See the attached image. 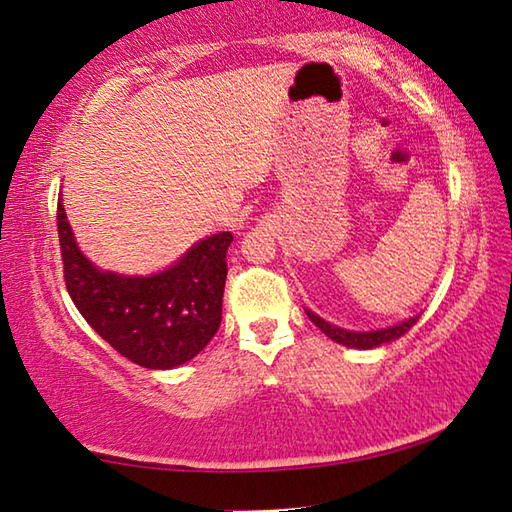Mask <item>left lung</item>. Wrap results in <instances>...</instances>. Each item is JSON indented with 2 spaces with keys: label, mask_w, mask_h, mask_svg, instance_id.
Returning a JSON list of instances; mask_svg holds the SVG:
<instances>
[{
  "label": "left lung",
  "mask_w": 512,
  "mask_h": 512,
  "mask_svg": "<svg viewBox=\"0 0 512 512\" xmlns=\"http://www.w3.org/2000/svg\"><path fill=\"white\" fill-rule=\"evenodd\" d=\"M307 316H309L311 323H314L320 329V332L329 336L332 341L341 343V345H348V348H359V350H370V348H377V345H381V343L400 339V336H404L420 320V316H413L409 320H404V323H400V325L377 329V332H348V329L329 325L327 320L316 316L314 311H309V309H307Z\"/></svg>",
  "instance_id": "obj_1"
}]
</instances>
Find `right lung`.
I'll list each match as a JSON object with an SVG mask.
<instances>
[{
  "mask_svg": "<svg viewBox=\"0 0 512 512\" xmlns=\"http://www.w3.org/2000/svg\"><path fill=\"white\" fill-rule=\"evenodd\" d=\"M56 223L69 298L121 357L142 368L169 370L212 341L221 325L230 232L198 241L169 271L126 277L101 273L83 257L60 198Z\"/></svg>",
  "mask_w": 512,
  "mask_h": 512,
  "instance_id": "right-lung-1",
  "label": "right lung"
}]
</instances>
